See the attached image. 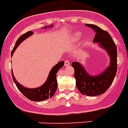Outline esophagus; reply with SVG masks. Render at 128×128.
<instances>
[{"mask_svg":"<svg viewBox=\"0 0 128 128\" xmlns=\"http://www.w3.org/2000/svg\"><path fill=\"white\" fill-rule=\"evenodd\" d=\"M65 66H69V65H70V62H69V61H68V60H65Z\"/></svg>","mask_w":128,"mask_h":128,"instance_id":"obj_1","label":"esophagus"}]
</instances>
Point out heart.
<instances>
[{"mask_svg":"<svg viewBox=\"0 0 128 128\" xmlns=\"http://www.w3.org/2000/svg\"><path fill=\"white\" fill-rule=\"evenodd\" d=\"M80 36H81V34L80 33V32H76V33L74 34V39L75 40H78V39H79V38L80 37ZM86 43H87V40L85 41Z\"/></svg>","mask_w":128,"mask_h":128,"instance_id":"b5f03b06","label":"heart"}]
</instances>
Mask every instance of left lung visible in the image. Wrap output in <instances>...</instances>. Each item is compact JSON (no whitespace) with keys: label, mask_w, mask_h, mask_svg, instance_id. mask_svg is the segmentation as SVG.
Wrapping results in <instances>:
<instances>
[{"label":"left lung","mask_w":128,"mask_h":128,"mask_svg":"<svg viewBox=\"0 0 128 128\" xmlns=\"http://www.w3.org/2000/svg\"><path fill=\"white\" fill-rule=\"evenodd\" d=\"M86 26L90 28L95 32L93 42L99 43L101 48L106 50L110 58V63L102 73L96 76L88 74L84 67L78 62H72L74 76L76 79L77 89L83 95L89 96L104 94L112 84L117 72V48L112 37L105 30L94 24H86Z\"/></svg>","instance_id":"1"}]
</instances>
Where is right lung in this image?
Segmentation results:
<instances>
[{
	"instance_id": "1",
	"label": "right lung",
	"mask_w": 128,
	"mask_h": 128,
	"mask_svg": "<svg viewBox=\"0 0 128 128\" xmlns=\"http://www.w3.org/2000/svg\"><path fill=\"white\" fill-rule=\"evenodd\" d=\"M52 26H53V24L52 26H48V27L50 28L52 27ZM44 28H47L46 26H45ZM33 33L34 32H32V31H28V32L21 36L16 41V44H15L13 50H12L11 54L12 55L13 54L14 51L16 50L17 47L20 45V43L23 42L27 38L32 35ZM63 65H64V61H60L58 64H56L50 71L49 76L48 77V79L46 81V82L42 86H41L38 88H28L24 87V86H22V84H20L19 82H17L12 71V79L14 80V83L16 84V86L18 88V90L27 98H28L32 101H36V102L45 100H47L49 98H52L54 95V94L56 93L57 88H58V82H57V79H56V74H57L58 70L59 69H61Z\"/></svg>"
}]
</instances>
